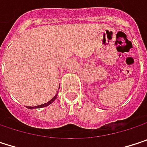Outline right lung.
<instances>
[{
    "mask_svg": "<svg viewBox=\"0 0 147 147\" xmlns=\"http://www.w3.org/2000/svg\"><path fill=\"white\" fill-rule=\"evenodd\" d=\"M56 97H57V93H56V95L51 99V100H49V102H47V103H45V104H43V105H37V106H35V107H31V106H26L28 109H30V110H33V109H37V108H42V107H46V106H48V105H51L54 101H55V99L56 98Z\"/></svg>",
    "mask_w": 147,
    "mask_h": 147,
    "instance_id": "obj_1",
    "label": "right lung"
}]
</instances>
